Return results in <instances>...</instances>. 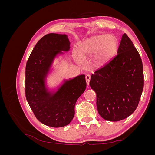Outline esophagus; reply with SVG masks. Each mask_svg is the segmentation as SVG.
Wrapping results in <instances>:
<instances>
[{
	"mask_svg": "<svg viewBox=\"0 0 155 155\" xmlns=\"http://www.w3.org/2000/svg\"><path fill=\"white\" fill-rule=\"evenodd\" d=\"M85 79H86V82H87V85H89V83H90V79H91V76H90V75H87L86 77H85Z\"/></svg>",
	"mask_w": 155,
	"mask_h": 155,
	"instance_id": "esophagus-1",
	"label": "esophagus"
}]
</instances>
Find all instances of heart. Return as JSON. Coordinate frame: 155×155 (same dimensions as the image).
I'll list each match as a JSON object with an SVG mask.
<instances>
[{"instance_id":"b5f03b06","label":"heart","mask_w":155,"mask_h":155,"mask_svg":"<svg viewBox=\"0 0 155 155\" xmlns=\"http://www.w3.org/2000/svg\"><path fill=\"white\" fill-rule=\"evenodd\" d=\"M118 46V41L113 35H98L93 37L79 47V52L73 51L75 61L81 64L83 59L93 55L94 62L97 66H102L114 57Z\"/></svg>"}]
</instances>
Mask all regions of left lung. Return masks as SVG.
Returning <instances> with one entry per match:
<instances>
[{"instance_id": "obj_1", "label": "left lung", "mask_w": 155, "mask_h": 155, "mask_svg": "<svg viewBox=\"0 0 155 155\" xmlns=\"http://www.w3.org/2000/svg\"><path fill=\"white\" fill-rule=\"evenodd\" d=\"M117 54L92 74L90 85L96 93V106L103 118L118 121L132 114L143 88V65L133 42L124 34Z\"/></svg>"}]
</instances>
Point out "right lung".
<instances>
[{
    "instance_id": "obj_1",
    "label": "right lung",
    "mask_w": 155,
    "mask_h": 155,
    "mask_svg": "<svg viewBox=\"0 0 155 155\" xmlns=\"http://www.w3.org/2000/svg\"><path fill=\"white\" fill-rule=\"evenodd\" d=\"M66 34L51 33L37 42L26 66V97L37 119L45 125L61 127L70 123L75 114V105L85 92V76L63 79L54 88L48 85L47 78L54 70V62L63 51L70 50Z\"/></svg>"
}]
</instances>
